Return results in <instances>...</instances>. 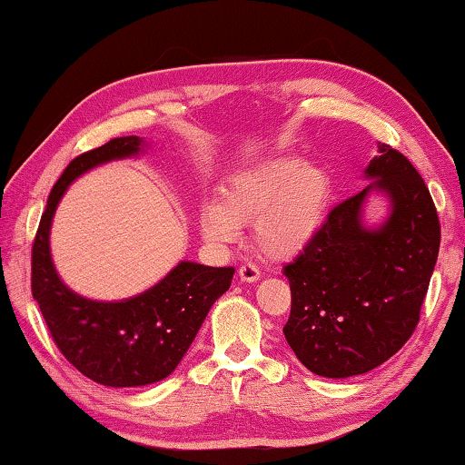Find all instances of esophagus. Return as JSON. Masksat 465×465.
Listing matches in <instances>:
<instances>
[{
	"label": "esophagus",
	"mask_w": 465,
	"mask_h": 465,
	"mask_svg": "<svg viewBox=\"0 0 465 465\" xmlns=\"http://www.w3.org/2000/svg\"><path fill=\"white\" fill-rule=\"evenodd\" d=\"M239 279L241 282H257L261 279V271L259 267H254V264L246 262L239 269Z\"/></svg>",
	"instance_id": "1"
}]
</instances>
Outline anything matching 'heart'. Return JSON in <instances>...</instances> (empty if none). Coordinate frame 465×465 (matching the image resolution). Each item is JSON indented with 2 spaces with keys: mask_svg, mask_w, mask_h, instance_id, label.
<instances>
[{
  "mask_svg": "<svg viewBox=\"0 0 465 465\" xmlns=\"http://www.w3.org/2000/svg\"><path fill=\"white\" fill-rule=\"evenodd\" d=\"M333 180L317 163L274 156L236 170L224 180L219 198H206L198 213L208 242L224 244L254 219V241L272 259L295 257L317 239L327 221Z\"/></svg>",
  "mask_w": 465,
  "mask_h": 465,
  "instance_id": "obj_1",
  "label": "heart"
}]
</instances>
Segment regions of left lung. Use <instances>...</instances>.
<instances>
[{
  "instance_id": "left-lung-1",
  "label": "left lung",
  "mask_w": 465,
  "mask_h": 465,
  "mask_svg": "<svg viewBox=\"0 0 465 465\" xmlns=\"http://www.w3.org/2000/svg\"><path fill=\"white\" fill-rule=\"evenodd\" d=\"M361 193L329 213L295 262L285 267L291 315L287 343L309 371L329 379L361 375L385 363L411 337L440 252V221L418 170L377 144ZM371 193L388 214L369 225Z\"/></svg>"
}]
</instances>
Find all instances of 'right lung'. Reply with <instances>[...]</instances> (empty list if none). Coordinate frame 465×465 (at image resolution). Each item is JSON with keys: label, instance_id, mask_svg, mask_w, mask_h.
Wrapping results in <instances>:
<instances>
[{"label": "right lung", "instance_id": "1", "mask_svg": "<svg viewBox=\"0 0 465 465\" xmlns=\"http://www.w3.org/2000/svg\"><path fill=\"white\" fill-rule=\"evenodd\" d=\"M146 148L144 138L124 136L74 158L47 196L32 249V292L55 345L80 373L106 387H142L173 373L234 274L232 267L180 261L154 287L120 301L88 299L60 279L50 231L68 186L92 168L136 158Z\"/></svg>", "mask_w": 465, "mask_h": 465}]
</instances>
